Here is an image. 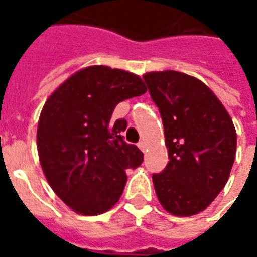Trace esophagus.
Here are the masks:
<instances>
[{"mask_svg":"<svg viewBox=\"0 0 257 257\" xmlns=\"http://www.w3.org/2000/svg\"><path fill=\"white\" fill-rule=\"evenodd\" d=\"M138 147L142 151H145V149H146V143H145V141H139V142H138Z\"/></svg>","mask_w":257,"mask_h":257,"instance_id":"esophagus-1","label":"esophagus"}]
</instances>
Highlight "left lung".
<instances>
[{
  "label": "left lung",
  "instance_id": "obj_1",
  "mask_svg": "<svg viewBox=\"0 0 257 257\" xmlns=\"http://www.w3.org/2000/svg\"><path fill=\"white\" fill-rule=\"evenodd\" d=\"M160 110L169 162L153 174L161 205L174 216L202 212L229 178L236 130L221 101L201 80L177 71L143 76Z\"/></svg>",
  "mask_w": 257,
  "mask_h": 257
}]
</instances>
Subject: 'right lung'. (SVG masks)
<instances>
[{"label": "right lung", "instance_id": "1", "mask_svg": "<svg viewBox=\"0 0 257 257\" xmlns=\"http://www.w3.org/2000/svg\"><path fill=\"white\" fill-rule=\"evenodd\" d=\"M145 92L134 73L92 65L45 101L37 127L40 164L53 192L77 213L111 209L122 196L126 170L143 162L142 151L123 139L126 119L111 116L118 103Z\"/></svg>", "mask_w": 257, "mask_h": 257}]
</instances>
